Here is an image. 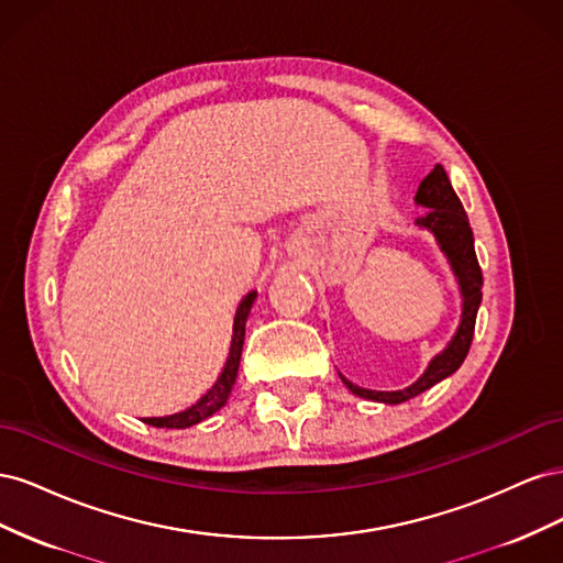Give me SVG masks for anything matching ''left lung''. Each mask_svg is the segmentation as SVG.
Listing matches in <instances>:
<instances>
[{
	"label": "left lung",
	"mask_w": 563,
	"mask_h": 563,
	"mask_svg": "<svg viewBox=\"0 0 563 563\" xmlns=\"http://www.w3.org/2000/svg\"><path fill=\"white\" fill-rule=\"evenodd\" d=\"M413 201L424 209L422 216L413 220V225L420 230H428L434 236L439 251L444 253V258L457 282L460 300H463L460 302V321H457L455 333L449 340V345L432 356L428 368L422 371V376L416 383H411L404 389H391V391L366 389V387L354 385L338 371L340 380L345 383V387L352 391V395L368 401L401 404L418 397L420 391L430 389L432 385L441 383L444 378H449L451 373H455L470 352L476 312H479V305H482L484 277H482L479 261H476V253H474V234H472L463 203H460L457 195L453 192V185L444 172V166L437 164L432 172L422 178Z\"/></svg>",
	"instance_id": "left-lung-1"
}]
</instances>
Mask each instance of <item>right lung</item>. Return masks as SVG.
Segmentation results:
<instances>
[{
	"label": "right lung",
	"mask_w": 563,
	"mask_h": 563,
	"mask_svg": "<svg viewBox=\"0 0 563 563\" xmlns=\"http://www.w3.org/2000/svg\"><path fill=\"white\" fill-rule=\"evenodd\" d=\"M258 298V291H249L240 308L234 312V323H232V343H230V354L225 360L223 371L216 378V383L207 389V395H201L190 408H185L180 413H172L164 418H143V422L152 424V428H166V430H185L192 428V424L211 418L216 411H220L230 399L232 385L236 380V371H240V360H242V347H244V333H246V319L253 308V300Z\"/></svg>",
	"instance_id": "obj_1"
}]
</instances>
